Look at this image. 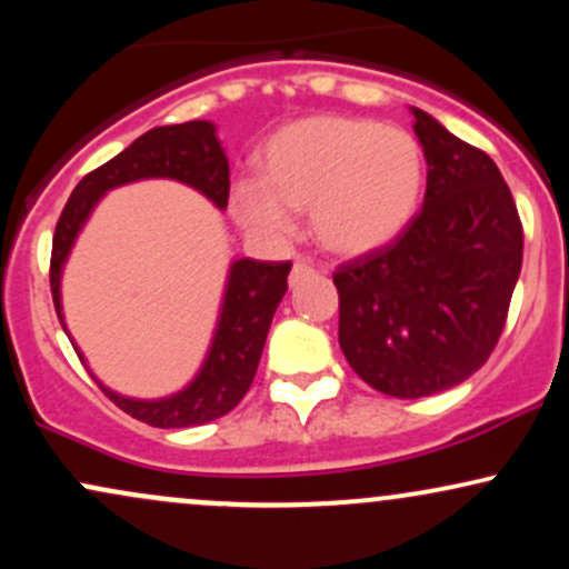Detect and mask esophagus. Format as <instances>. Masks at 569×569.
<instances>
[{"instance_id":"34e87169","label":"esophagus","mask_w":569,"mask_h":569,"mask_svg":"<svg viewBox=\"0 0 569 569\" xmlns=\"http://www.w3.org/2000/svg\"><path fill=\"white\" fill-rule=\"evenodd\" d=\"M310 272H312V267L307 264V262H302V259H297V262H293V267H291L289 283H291V286H297L299 280H302L305 276H310Z\"/></svg>"}]
</instances>
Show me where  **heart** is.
I'll return each mask as SVG.
<instances>
[{
  "label": "heart",
  "mask_w": 569,
  "mask_h": 569,
  "mask_svg": "<svg viewBox=\"0 0 569 569\" xmlns=\"http://www.w3.org/2000/svg\"><path fill=\"white\" fill-rule=\"evenodd\" d=\"M426 184V154L409 130L367 117H305L262 149V176L232 184V211L267 240L291 238L293 211H310L326 251L363 257L409 227Z\"/></svg>",
  "instance_id": "1"
}]
</instances>
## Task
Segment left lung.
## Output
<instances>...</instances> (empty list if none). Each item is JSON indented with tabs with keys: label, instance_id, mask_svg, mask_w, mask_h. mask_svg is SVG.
I'll use <instances>...</instances> for the list:
<instances>
[{
	"label": "left lung",
	"instance_id": "obj_1",
	"mask_svg": "<svg viewBox=\"0 0 569 569\" xmlns=\"http://www.w3.org/2000/svg\"><path fill=\"white\" fill-rule=\"evenodd\" d=\"M428 162L422 211L388 248L335 272L339 348L393 398L455 388L485 367L521 272L519 211L489 154L411 107Z\"/></svg>",
	"mask_w": 569,
	"mask_h": 569
}]
</instances>
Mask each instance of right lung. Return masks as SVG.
Segmentation results:
<instances>
[{"instance_id": "obj_1", "label": "right lung", "mask_w": 569, "mask_h": 569, "mask_svg": "<svg viewBox=\"0 0 569 569\" xmlns=\"http://www.w3.org/2000/svg\"><path fill=\"white\" fill-rule=\"evenodd\" d=\"M141 179L181 181V184L206 194L219 211H224L227 198H230V166H227V154L217 139V126L208 120H192L181 122V126L147 130L117 158L90 171L74 187L56 224L53 257H50V291H53L58 321L67 335L61 276L71 248L77 243V234L82 232L84 221L90 219L98 200L109 189L133 184ZM289 272L291 262L234 259L230 272H227L211 348H208L198 375L179 393L166 398H130L114 393L93 375L98 388L112 398L126 415L152 428H192L224 417L227 411L238 407L240 398L251 388L272 316H276L280 299L289 289V283H286ZM74 350L84 363L82 350L77 345Z\"/></svg>"}]
</instances>
